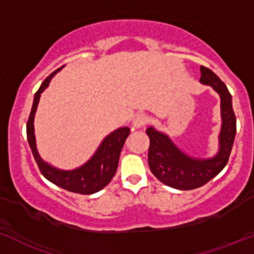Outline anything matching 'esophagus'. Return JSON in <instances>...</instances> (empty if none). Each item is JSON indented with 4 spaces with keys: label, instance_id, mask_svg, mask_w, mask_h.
<instances>
[{
    "label": "esophagus",
    "instance_id": "1",
    "mask_svg": "<svg viewBox=\"0 0 254 254\" xmlns=\"http://www.w3.org/2000/svg\"><path fill=\"white\" fill-rule=\"evenodd\" d=\"M147 116L146 114H136V116L134 117V119H132V127H135V129H140V127H142L143 125L147 123Z\"/></svg>",
    "mask_w": 254,
    "mask_h": 254
}]
</instances>
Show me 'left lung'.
<instances>
[{
    "label": "left lung",
    "mask_w": 254,
    "mask_h": 254,
    "mask_svg": "<svg viewBox=\"0 0 254 254\" xmlns=\"http://www.w3.org/2000/svg\"><path fill=\"white\" fill-rule=\"evenodd\" d=\"M199 69V82L212 87L220 97L221 127L217 153L209 158L192 157L178 147L165 132L159 131L154 127L146 129L149 137V169L161 183L176 190L201 188L217 176L229 161L236 135V117L228 87L210 69L203 65Z\"/></svg>",
    "instance_id": "8db88e82"
}]
</instances>
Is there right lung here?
Listing matches in <instances>:
<instances>
[{"label": "right lung", "mask_w": 254, "mask_h": 254, "mask_svg": "<svg viewBox=\"0 0 254 254\" xmlns=\"http://www.w3.org/2000/svg\"><path fill=\"white\" fill-rule=\"evenodd\" d=\"M64 66L65 65H62L57 70L53 71L50 76H47L34 96L33 107H31L30 116H29L28 124H26V136H28L29 146H30L34 158L39 165L40 172L47 180L64 190L74 192V193L92 194L105 189L116 175L117 169H118L120 152H122L125 140L130 134V129L127 127H118L111 134L107 135L96 149L95 153L92 154L91 158L75 169L63 170L44 161L36 147L34 119H35V113L41 93L49 87L53 76L58 71L62 70Z\"/></svg>", "instance_id": "1"}]
</instances>
